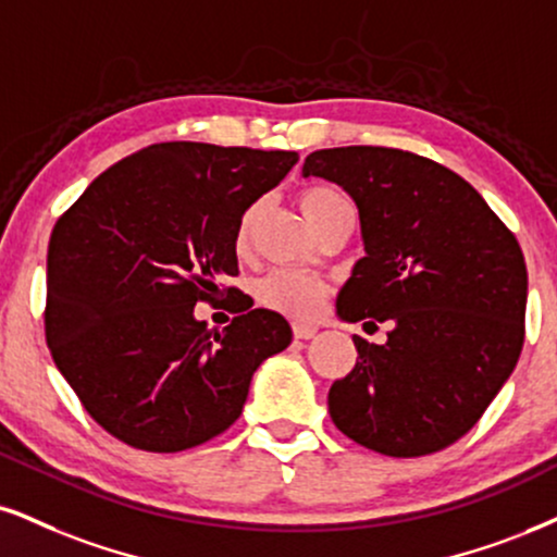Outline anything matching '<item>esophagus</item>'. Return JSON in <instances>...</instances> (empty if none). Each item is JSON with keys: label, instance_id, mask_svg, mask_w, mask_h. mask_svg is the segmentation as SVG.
<instances>
[{"label": "esophagus", "instance_id": "obj_1", "mask_svg": "<svg viewBox=\"0 0 557 557\" xmlns=\"http://www.w3.org/2000/svg\"><path fill=\"white\" fill-rule=\"evenodd\" d=\"M318 335V325H307V322H294V338L310 341Z\"/></svg>", "mask_w": 557, "mask_h": 557}]
</instances>
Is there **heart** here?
<instances>
[{
	"mask_svg": "<svg viewBox=\"0 0 557 557\" xmlns=\"http://www.w3.org/2000/svg\"><path fill=\"white\" fill-rule=\"evenodd\" d=\"M299 209L314 230L325 222H331L333 216L354 211L351 203H348V198L343 196L338 188H333V185H310V188L301 190ZM256 216H258V206H250V209L243 214V219H239L237 232H235V245L239 250L250 243V232H252V224H256ZM258 297L265 307H271V310H278L297 320H307L318 312L320 301L325 297V281L312 276V273L276 271L260 281Z\"/></svg>",
	"mask_w": 557,
	"mask_h": 557,
	"instance_id": "heart-1",
	"label": "heart"
}]
</instances>
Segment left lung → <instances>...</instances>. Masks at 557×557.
Returning a JSON list of instances; mask_svg holds the SVG:
<instances>
[{"label": "left lung", "mask_w": 557, "mask_h": 557, "mask_svg": "<svg viewBox=\"0 0 557 557\" xmlns=\"http://www.w3.org/2000/svg\"><path fill=\"white\" fill-rule=\"evenodd\" d=\"M301 175L341 185L359 209L363 258L335 314L393 322L382 346L354 335L356 367L327 393L333 423L387 457L455 444L519 361L527 265L517 237L465 177L403 149H320Z\"/></svg>", "instance_id": "left-lung-1"}]
</instances>
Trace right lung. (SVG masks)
Listing matches in <instances>:
<instances>
[{
  "label": "right lung",
  "mask_w": 557,
  "mask_h": 557,
  "mask_svg": "<svg viewBox=\"0 0 557 557\" xmlns=\"http://www.w3.org/2000/svg\"><path fill=\"white\" fill-rule=\"evenodd\" d=\"M297 162L278 149L152 144L108 168L53 226L46 343L108 434L183 451L243 413L256 369L292 343L289 322L250 310L219 333L194 307L237 276L239 219Z\"/></svg>",
  "instance_id": "right-lung-1"
}]
</instances>
